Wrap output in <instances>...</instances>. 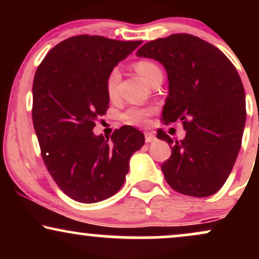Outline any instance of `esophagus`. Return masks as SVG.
<instances>
[{
	"label": "esophagus",
	"mask_w": 259,
	"mask_h": 259,
	"mask_svg": "<svg viewBox=\"0 0 259 259\" xmlns=\"http://www.w3.org/2000/svg\"><path fill=\"white\" fill-rule=\"evenodd\" d=\"M145 141L146 142L156 141V136H154L152 133H145Z\"/></svg>",
	"instance_id": "obj_1"
}]
</instances>
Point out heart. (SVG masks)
Here are the masks:
<instances>
[{"mask_svg":"<svg viewBox=\"0 0 259 259\" xmlns=\"http://www.w3.org/2000/svg\"><path fill=\"white\" fill-rule=\"evenodd\" d=\"M136 70L140 75L142 76L147 82L151 81V79L156 75L157 73H162L160 68L156 63L151 61H139L135 64ZM120 80V72L118 68H113L111 73L107 76L106 88L107 94L109 99H115L118 95V85ZM152 108H146V107L140 106H132L121 114V119L130 125H145L147 123L148 117L152 114Z\"/></svg>","mask_w":259,"mask_h":259,"instance_id":"heart-1","label":"heart"}]
</instances>
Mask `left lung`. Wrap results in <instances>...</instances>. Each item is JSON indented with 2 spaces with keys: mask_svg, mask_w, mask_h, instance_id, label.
<instances>
[{
  "mask_svg": "<svg viewBox=\"0 0 259 259\" xmlns=\"http://www.w3.org/2000/svg\"><path fill=\"white\" fill-rule=\"evenodd\" d=\"M138 57L165 68L168 97L164 123L183 121L185 139L173 141L163 130L157 138L170 145L162 171L180 194L207 197L227 181L237 158L246 123L245 90L239 73L213 45L190 34H173L145 44Z\"/></svg>",
  "mask_w": 259,
  "mask_h": 259,
  "instance_id": "obj_1",
  "label": "left lung"
}]
</instances>
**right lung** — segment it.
<instances>
[{
	"label": "right lung",
	"instance_id": "1",
	"mask_svg": "<svg viewBox=\"0 0 259 259\" xmlns=\"http://www.w3.org/2000/svg\"><path fill=\"white\" fill-rule=\"evenodd\" d=\"M142 41L79 35L46 55L32 84V123L47 170L65 195L96 203L117 194L134 152L145 135L130 125L111 135H95V121L106 114L111 70Z\"/></svg>",
	"mask_w": 259,
	"mask_h": 259
}]
</instances>
